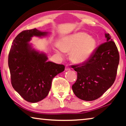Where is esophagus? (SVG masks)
<instances>
[{
  "instance_id": "34e87169",
  "label": "esophagus",
  "mask_w": 126,
  "mask_h": 126,
  "mask_svg": "<svg viewBox=\"0 0 126 126\" xmlns=\"http://www.w3.org/2000/svg\"><path fill=\"white\" fill-rule=\"evenodd\" d=\"M65 71H67V70H70V68H69V67L68 66H65Z\"/></svg>"
}]
</instances>
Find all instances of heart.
<instances>
[{
  "label": "heart",
  "instance_id": "heart-1",
  "mask_svg": "<svg viewBox=\"0 0 126 126\" xmlns=\"http://www.w3.org/2000/svg\"><path fill=\"white\" fill-rule=\"evenodd\" d=\"M96 46L97 42L94 37L80 32L62 38L54 51L61 56H63V51L70 52L71 61L77 64H82L90 59Z\"/></svg>",
  "mask_w": 126,
  "mask_h": 126
}]
</instances>
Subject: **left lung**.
Instances as JSON below:
<instances>
[{"instance_id": "left-lung-1", "label": "left lung", "mask_w": 126, "mask_h": 126, "mask_svg": "<svg viewBox=\"0 0 126 126\" xmlns=\"http://www.w3.org/2000/svg\"><path fill=\"white\" fill-rule=\"evenodd\" d=\"M106 42L96 49L90 59L82 65L72 66L77 73L72 90L79 99L92 101L103 95L112 85L119 63V54L115 42L105 33Z\"/></svg>"}]
</instances>
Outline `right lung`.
Returning <instances> with one entry per match:
<instances>
[{"instance_id": "add662e5", "label": "right lung", "mask_w": 126, "mask_h": 126, "mask_svg": "<svg viewBox=\"0 0 126 126\" xmlns=\"http://www.w3.org/2000/svg\"><path fill=\"white\" fill-rule=\"evenodd\" d=\"M49 33L34 29L23 31L14 39L8 55V67L13 87L25 100L37 103L45 99L54 77L64 70L63 65L47 61L45 53L33 48V36L42 38Z\"/></svg>"}]
</instances>
